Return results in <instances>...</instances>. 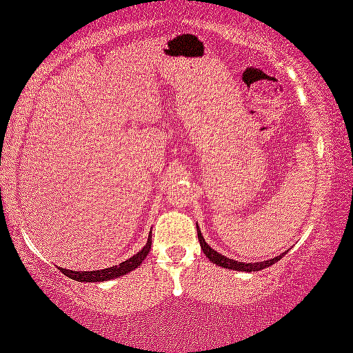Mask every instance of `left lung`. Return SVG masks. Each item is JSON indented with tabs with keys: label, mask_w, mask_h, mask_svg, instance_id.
Instances as JSON below:
<instances>
[{
	"label": "left lung",
	"mask_w": 353,
	"mask_h": 353,
	"mask_svg": "<svg viewBox=\"0 0 353 353\" xmlns=\"http://www.w3.org/2000/svg\"><path fill=\"white\" fill-rule=\"evenodd\" d=\"M197 233H199V241H200L201 250H203L205 255L210 258V261L217 264V265H222V268H227V269L242 270V272H255V270H263L265 268H269V265H272L274 263H276L279 259H281L283 256L286 255V253H281L280 256L268 259V261H263V263H241V261H236V259H230L227 256H223V255H221V253H217L216 250H212V248L205 242L199 227H197Z\"/></svg>",
	"instance_id": "8db88e82"
}]
</instances>
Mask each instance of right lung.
I'll return each mask as SVG.
<instances>
[{"mask_svg":"<svg viewBox=\"0 0 353 353\" xmlns=\"http://www.w3.org/2000/svg\"><path fill=\"white\" fill-rule=\"evenodd\" d=\"M150 248H152V234L148 236L147 245L143 247L141 252L136 253V255L132 258L126 259V261L120 263L119 265H112V268L101 269V270H90V272H77V270H67V269H61V268H59V270L63 275H67L68 279L77 280V281H106V280H112V279H117V276H122L125 274L131 272L132 269L139 268V265L142 264L143 259L147 258Z\"/></svg>","mask_w":353,"mask_h":353,"instance_id":"add662e5","label":"right lung"}]
</instances>
